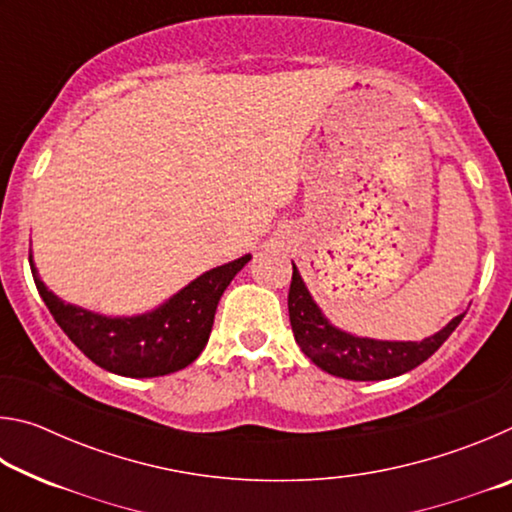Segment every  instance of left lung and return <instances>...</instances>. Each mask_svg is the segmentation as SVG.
<instances>
[{
  "label": "left lung",
  "mask_w": 512,
  "mask_h": 512,
  "mask_svg": "<svg viewBox=\"0 0 512 512\" xmlns=\"http://www.w3.org/2000/svg\"><path fill=\"white\" fill-rule=\"evenodd\" d=\"M465 314L456 316L429 339L422 341H377L363 339L334 327L311 298L305 282L293 264L289 289V318L296 343L320 370L334 377L354 381H379L404 375L427 361L449 334L454 332Z\"/></svg>",
  "instance_id": "8db88e82"
}]
</instances>
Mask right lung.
<instances>
[{
	"instance_id": "right-lung-1",
	"label": "right lung",
	"mask_w": 512,
	"mask_h": 512,
	"mask_svg": "<svg viewBox=\"0 0 512 512\" xmlns=\"http://www.w3.org/2000/svg\"><path fill=\"white\" fill-rule=\"evenodd\" d=\"M248 262L250 255H244L212 268L146 314L101 316L54 296L29 255L40 298L69 341L103 370L137 379L169 375L196 361L210 339L223 291Z\"/></svg>"
}]
</instances>
